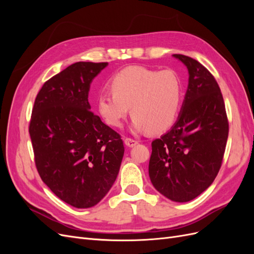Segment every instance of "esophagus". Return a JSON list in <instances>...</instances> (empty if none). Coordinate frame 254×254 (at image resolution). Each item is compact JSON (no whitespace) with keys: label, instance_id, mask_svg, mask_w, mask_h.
I'll list each match as a JSON object with an SVG mask.
<instances>
[{"label":"esophagus","instance_id":"obj_1","mask_svg":"<svg viewBox=\"0 0 254 254\" xmlns=\"http://www.w3.org/2000/svg\"><path fill=\"white\" fill-rule=\"evenodd\" d=\"M124 143L126 146H128V147H133V146H135L137 144V141L133 140V139H129V137H126V139L124 140Z\"/></svg>","mask_w":254,"mask_h":254}]
</instances>
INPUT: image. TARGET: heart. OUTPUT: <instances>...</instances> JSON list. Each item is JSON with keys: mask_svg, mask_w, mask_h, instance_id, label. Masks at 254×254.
Returning a JSON list of instances; mask_svg holds the SVG:
<instances>
[{"mask_svg": "<svg viewBox=\"0 0 254 254\" xmlns=\"http://www.w3.org/2000/svg\"><path fill=\"white\" fill-rule=\"evenodd\" d=\"M109 87L112 94H99L96 108L106 124L113 128L122 126L129 108L133 115V132H163L178 119L183 83L173 70L127 66L113 76Z\"/></svg>", "mask_w": 254, "mask_h": 254, "instance_id": "b5f03b06", "label": "heart"}]
</instances>
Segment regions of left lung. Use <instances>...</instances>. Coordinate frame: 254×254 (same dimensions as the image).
Listing matches in <instances>:
<instances>
[{
	"instance_id": "obj_1",
	"label": "left lung",
	"mask_w": 254,
	"mask_h": 254,
	"mask_svg": "<svg viewBox=\"0 0 254 254\" xmlns=\"http://www.w3.org/2000/svg\"><path fill=\"white\" fill-rule=\"evenodd\" d=\"M187 66L189 84L174 126L151 143L148 173L166 198L188 202L213 183L224 158L229 124L217 81L197 60L175 54Z\"/></svg>"
}]
</instances>
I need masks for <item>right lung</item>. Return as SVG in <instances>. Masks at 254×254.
<instances>
[{
	"label": "right lung",
	"mask_w": 254,
	"mask_h": 254,
	"mask_svg": "<svg viewBox=\"0 0 254 254\" xmlns=\"http://www.w3.org/2000/svg\"><path fill=\"white\" fill-rule=\"evenodd\" d=\"M107 65L80 61L49 79L29 124L42 181L77 209L94 206L107 195L124 156L121 135L90 111V86Z\"/></svg>",
	"instance_id": "add662e5"
}]
</instances>
